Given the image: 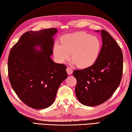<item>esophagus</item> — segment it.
Masks as SVG:
<instances>
[{"instance_id": "obj_1", "label": "esophagus", "mask_w": 132, "mask_h": 132, "mask_svg": "<svg viewBox=\"0 0 132 132\" xmlns=\"http://www.w3.org/2000/svg\"><path fill=\"white\" fill-rule=\"evenodd\" d=\"M67 73L68 75H71L73 72V71L71 68L68 67L67 68Z\"/></svg>"}]
</instances>
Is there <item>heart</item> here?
Segmentation results:
<instances>
[{
	"mask_svg": "<svg viewBox=\"0 0 132 132\" xmlns=\"http://www.w3.org/2000/svg\"><path fill=\"white\" fill-rule=\"evenodd\" d=\"M61 44L56 43L53 47L54 57L61 63L70 58L72 62L80 68H86L93 65L97 60L101 49V42L96 36L85 32H77L62 36Z\"/></svg>",
	"mask_w": 132,
	"mask_h": 132,
	"instance_id": "heart-1",
	"label": "heart"
}]
</instances>
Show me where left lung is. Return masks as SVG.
I'll list each match as a JSON object with an SVG mask.
<instances>
[{"label": "left lung", "instance_id": "1", "mask_svg": "<svg viewBox=\"0 0 132 132\" xmlns=\"http://www.w3.org/2000/svg\"><path fill=\"white\" fill-rule=\"evenodd\" d=\"M100 32L103 45L97 60L93 65L75 70V94L83 105L96 106L108 100L120 84L123 71L121 48L105 30Z\"/></svg>", "mask_w": 132, "mask_h": 132}]
</instances>
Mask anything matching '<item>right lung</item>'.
Here are the masks:
<instances>
[{
	"label": "right lung",
	"instance_id": "obj_1",
	"mask_svg": "<svg viewBox=\"0 0 132 132\" xmlns=\"http://www.w3.org/2000/svg\"><path fill=\"white\" fill-rule=\"evenodd\" d=\"M56 28L28 31L9 54L10 84L23 103L34 109H44L55 100L58 89L68 77L66 66L51 59Z\"/></svg>",
	"mask_w": 132,
	"mask_h": 132
}]
</instances>
